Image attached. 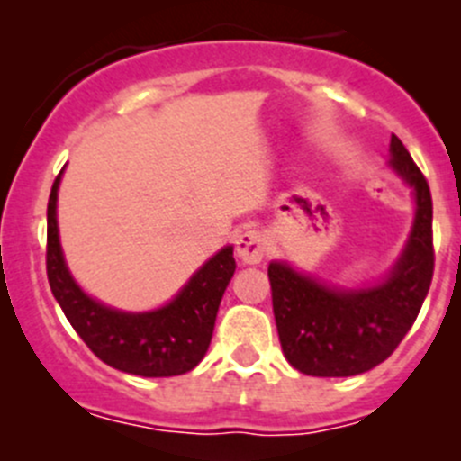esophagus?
Instances as JSON below:
<instances>
[{"label":"esophagus","mask_w":461,"mask_h":461,"mask_svg":"<svg viewBox=\"0 0 461 461\" xmlns=\"http://www.w3.org/2000/svg\"><path fill=\"white\" fill-rule=\"evenodd\" d=\"M235 244H238L235 251H238L240 260L247 265H258L260 260L265 258V251H267V240H265V235L260 233V230H256V228L240 233L238 242Z\"/></svg>","instance_id":"obj_1"}]
</instances>
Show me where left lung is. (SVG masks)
<instances>
[{
    "label": "left lung",
    "mask_w": 461,
    "mask_h": 461,
    "mask_svg": "<svg viewBox=\"0 0 461 461\" xmlns=\"http://www.w3.org/2000/svg\"><path fill=\"white\" fill-rule=\"evenodd\" d=\"M391 167L416 192V221L402 258L375 288H327L288 265L267 269L278 340L293 368L313 377H352L395 352L416 322L434 274L432 194L398 137Z\"/></svg>",
    "instance_id": "obj_1"
}]
</instances>
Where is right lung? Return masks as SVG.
<instances>
[{
	"mask_svg": "<svg viewBox=\"0 0 461 461\" xmlns=\"http://www.w3.org/2000/svg\"><path fill=\"white\" fill-rule=\"evenodd\" d=\"M57 176L48 201V281L54 299L100 361L139 377H173L196 368L212 340L219 302L235 272L233 247L203 265L180 294L153 313H121L79 290L63 263L57 228Z\"/></svg>",
	"mask_w": 461,
	"mask_h": 461,
	"instance_id": "obj_1",
	"label": "right lung"
}]
</instances>
